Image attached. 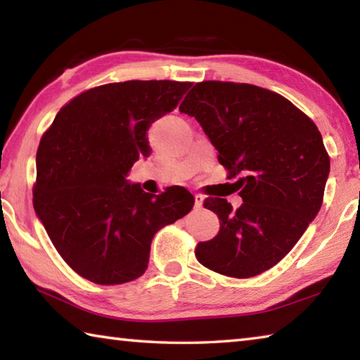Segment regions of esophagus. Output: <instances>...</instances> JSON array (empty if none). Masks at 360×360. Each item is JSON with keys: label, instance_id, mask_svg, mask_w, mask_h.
Returning a JSON list of instances; mask_svg holds the SVG:
<instances>
[{"label": "esophagus", "instance_id": "34e87169", "mask_svg": "<svg viewBox=\"0 0 360 360\" xmlns=\"http://www.w3.org/2000/svg\"><path fill=\"white\" fill-rule=\"evenodd\" d=\"M203 202H205V197L202 193H195V208L200 210L203 206Z\"/></svg>", "mask_w": 360, "mask_h": 360}]
</instances>
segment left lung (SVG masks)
<instances>
[{"label": "left lung", "instance_id": "8db88e82", "mask_svg": "<svg viewBox=\"0 0 360 360\" xmlns=\"http://www.w3.org/2000/svg\"><path fill=\"white\" fill-rule=\"evenodd\" d=\"M179 111L202 125L243 198H206L221 230L195 249L198 262L231 278L275 266L302 238L322 206L330 158L314 122L289 100L251 84H195Z\"/></svg>", "mask_w": 360, "mask_h": 360}]
</instances>
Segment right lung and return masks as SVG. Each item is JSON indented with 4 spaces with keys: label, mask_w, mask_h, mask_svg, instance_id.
<instances>
[{
    "label": "right lung",
    "mask_w": 360,
    "mask_h": 360,
    "mask_svg": "<svg viewBox=\"0 0 360 360\" xmlns=\"http://www.w3.org/2000/svg\"><path fill=\"white\" fill-rule=\"evenodd\" d=\"M191 82L127 81L77 95L60 109L36 154L33 206L77 275L122 284L143 275L158 230L193 208V195L144 192L127 179L149 157V127L178 106Z\"/></svg>",
    "instance_id": "obj_1"
}]
</instances>
